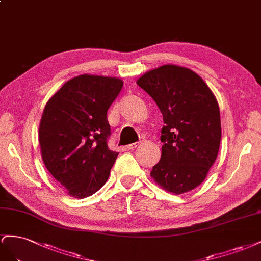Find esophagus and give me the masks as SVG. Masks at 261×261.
<instances>
[{"label": "esophagus", "mask_w": 261, "mask_h": 261, "mask_svg": "<svg viewBox=\"0 0 261 261\" xmlns=\"http://www.w3.org/2000/svg\"><path fill=\"white\" fill-rule=\"evenodd\" d=\"M139 144H140L139 142H136V143H132V144L126 145V146H125V150H130V151H131V150H135V148H136Z\"/></svg>", "instance_id": "1"}]
</instances>
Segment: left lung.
Segmentation results:
<instances>
[{
	"instance_id": "1",
	"label": "left lung",
	"mask_w": 261,
	"mask_h": 261,
	"mask_svg": "<svg viewBox=\"0 0 261 261\" xmlns=\"http://www.w3.org/2000/svg\"><path fill=\"white\" fill-rule=\"evenodd\" d=\"M137 84L156 102L165 123L162 156L151 177L175 195L195 189L218 158L222 130L217 98L196 72L175 64L144 73Z\"/></svg>"
}]
</instances>
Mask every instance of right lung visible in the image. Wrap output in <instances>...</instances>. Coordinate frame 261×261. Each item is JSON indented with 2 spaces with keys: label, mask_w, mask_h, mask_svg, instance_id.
<instances>
[{
  "label": "right lung",
  "mask_w": 261,
  "mask_h": 261,
  "mask_svg": "<svg viewBox=\"0 0 261 261\" xmlns=\"http://www.w3.org/2000/svg\"><path fill=\"white\" fill-rule=\"evenodd\" d=\"M122 86L118 77L82 74L64 83L44 106L41 158L73 198L94 195L108 179L119 153L107 145V110Z\"/></svg>",
  "instance_id": "add662e5"
}]
</instances>
